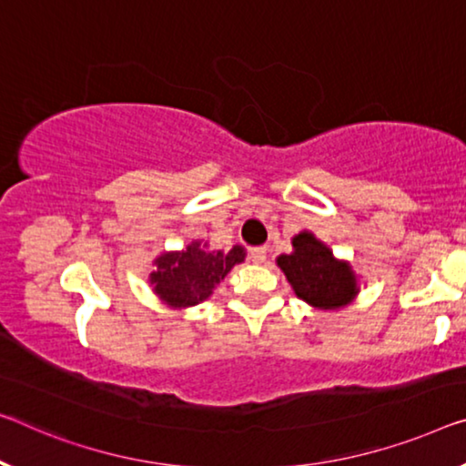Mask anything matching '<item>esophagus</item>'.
Masks as SVG:
<instances>
[{"label": "esophagus", "instance_id": "esophagus-1", "mask_svg": "<svg viewBox=\"0 0 466 466\" xmlns=\"http://www.w3.org/2000/svg\"><path fill=\"white\" fill-rule=\"evenodd\" d=\"M267 254H268L267 248H252V249H249V258H252L254 264H262L264 260H267Z\"/></svg>", "mask_w": 466, "mask_h": 466}]
</instances>
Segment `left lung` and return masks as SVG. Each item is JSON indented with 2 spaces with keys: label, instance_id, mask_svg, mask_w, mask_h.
<instances>
[{
  "label": "left lung",
  "instance_id": "obj_1",
  "mask_svg": "<svg viewBox=\"0 0 466 466\" xmlns=\"http://www.w3.org/2000/svg\"><path fill=\"white\" fill-rule=\"evenodd\" d=\"M291 254L277 256L293 293L314 310L333 312L352 304L360 283L352 264L333 256V249L312 231H299L291 239Z\"/></svg>",
  "mask_w": 466,
  "mask_h": 466
}]
</instances>
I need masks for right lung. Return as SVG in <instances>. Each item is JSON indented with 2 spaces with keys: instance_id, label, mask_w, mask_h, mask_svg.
Returning a JSON list of instances; mask_svg holds the SVG:
<instances>
[{
  "instance_id": "right-lung-1",
  "label": "right lung",
  "mask_w": 466,
  "mask_h": 466,
  "mask_svg": "<svg viewBox=\"0 0 466 466\" xmlns=\"http://www.w3.org/2000/svg\"><path fill=\"white\" fill-rule=\"evenodd\" d=\"M243 260V246L214 249L208 241L193 239L187 248L156 256L147 281L162 304L185 310L206 302L228 270Z\"/></svg>"
}]
</instances>
